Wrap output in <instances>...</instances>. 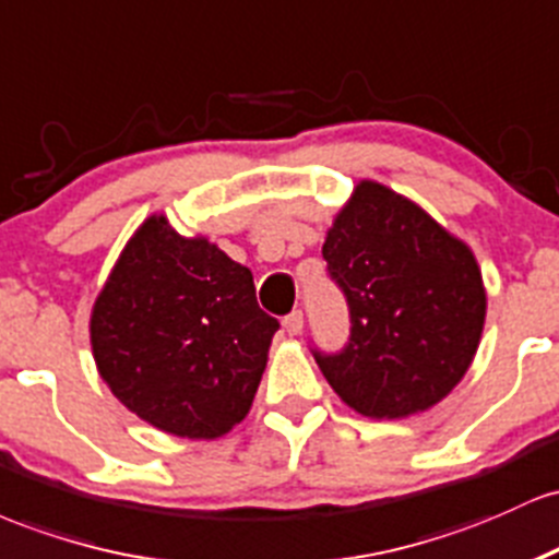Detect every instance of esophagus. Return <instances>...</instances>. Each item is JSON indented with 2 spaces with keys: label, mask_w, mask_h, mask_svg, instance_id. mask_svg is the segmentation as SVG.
<instances>
[{
  "label": "esophagus",
  "mask_w": 559,
  "mask_h": 559,
  "mask_svg": "<svg viewBox=\"0 0 559 559\" xmlns=\"http://www.w3.org/2000/svg\"><path fill=\"white\" fill-rule=\"evenodd\" d=\"M282 328L287 330V335H300V332H304V313L300 311L287 313L285 322H282Z\"/></svg>",
  "instance_id": "esophagus-1"
}]
</instances>
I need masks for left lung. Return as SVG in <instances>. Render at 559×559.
Masks as SVG:
<instances>
[{
    "label": "left lung",
    "instance_id": "obj_1",
    "mask_svg": "<svg viewBox=\"0 0 559 559\" xmlns=\"http://www.w3.org/2000/svg\"><path fill=\"white\" fill-rule=\"evenodd\" d=\"M330 277L346 293L350 337L313 350L343 404L404 419L443 401L480 346L486 287L475 253L415 200L361 179L324 237Z\"/></svg>",
    "mask_w": 559,
    "mask_h": 559
}]
</instances>
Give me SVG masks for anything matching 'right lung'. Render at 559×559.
<instances>
[{"mask_svg": "<svg viewBox=\"0 0 559 559\" xmlns=\"http://www.w3.org/2000/svg\"><path fill=\"white\" fill-rule=\"evenodd\" d=\"M277 330L250 269L209 237H181L163 213L129 237L90 317L94 364L112 396L192 441L227 436L248 417Z\"/></svg>", "mask_w": 559, "mask_h": 559, "instance_id": "right-lung-1", "label": "right lung"}]
</instances>
